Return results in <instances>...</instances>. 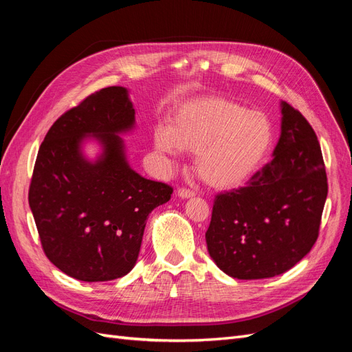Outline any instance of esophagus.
Returning a JSON list of instances; mask_svg holds the SVG:
<instances>
[{
	"mask_svg": "<svg viewBox=\"0 0 352 352\" xmlns=\"http://www.w3.org/2000/svg\"><path fill=\"white\" fill-rule=\"evenodd\" d=\"M177 197L182 198V199L194 198V197H195V192H194V190H189V189H185V188H179V189H177Z\"/></svg>",
	"mask_w": 352,
	"mask_h": 352,
	"instance_id": "1",
	"label": "esophagus"
}]
</instances>
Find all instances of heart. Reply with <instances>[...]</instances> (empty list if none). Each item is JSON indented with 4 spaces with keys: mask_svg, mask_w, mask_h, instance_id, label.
Listing matches in <instances>:
<instances>
[{
    "mask_svg": "<svg viewBox=\"0 0 352 352\" xmlns=\"http://www.w3.org/2000/svg\"><path fill=\"white\" fill-rule=\"evenodd\" d=\"M273 127L261 111L217 95L180 105L168 126L154 131L160 153L176 157L195 153L194 168L212 189L228 190L247 184L267 157Z\"/></svg>",
    "mask_w": 352,
    "mask_h": 352,
    "instance_id": "obj_1",
    "label": "heart"
}]
</instances>
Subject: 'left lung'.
I'll return each instance as SVG.
<instances>
[{
  "label": "left lung",
  "instance_id": "1",
  "mask_svg": "<svg viewBox=\"0 0 352 352\" xmlns=\"http://www.w3.org/2000/svg\"><path fill=\"white\" fill-rule=\"evenodd\" d=\"M273 160L247 186L214 199L207 250L230 278H274L311 251L327 197L320 144L304 116L280 101Z\"/></svg>",
  "mask_w": 352,
  "mask_h": 352
}]
</instances>
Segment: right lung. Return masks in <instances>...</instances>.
I'll return each mask as SVG.
<instances>
[{"instance_id": "1", "label": "right lung", "mask_w": 352, "mask_h": 352, "mask_svg": "<svg viewBox=\"0 0 352 352\" xmlns=\"http://www.w3.org/2000/svg\"><path fill=\"white\" fill-rule=\"evenodd\" d=\"M136 126L129 89L95 92L51 126L29 188L42 248L63 273L82 282L129 273L140 255L150 212L173 189L136 173L122 135ZM95 142L94 159L84 145Z\"/></svg>"}]
</instances>
